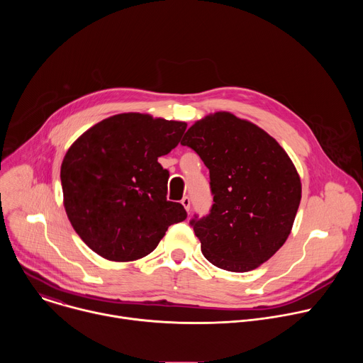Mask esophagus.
Listing matches in <instances>:
<instances>
[{
    "mask_svg": "<svg viewBox=\"0 0 363 363\" xmlns=\"http://www.w3.org/2000/svg\"><path fill=\"white\" fill-rule=\"evenodd\" d=\"M181 203L184 205V208H185L186 211H189V208H191V199H189V196H184V198L181 199Z\"/></svg>",
    "mask_w": 363,
    "mask_h": 363,
    "instance_id": "esophagus-1",
    "label": "esophagus"
}]
</instances>
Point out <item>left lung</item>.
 <instances>
[{
  "label": "left lung",
  "instance_id": "8db88e82",
  "mask_svg": "<svg viewBox=\"0 0 363 363\" xmlns=\"http://www.w3.org/2000/svg\"><path fill=\"white\" fill-rule=\"evenodd\" d=\"M181 145L210 169L214 203L208 216L189 221L203 257L235 273L267 262L286 242L301 198L286 150L263 129L227 112L198 121Z\"/></svg>",
  "mask_w": 363,
  "mask_h": 363
}]
</instances>
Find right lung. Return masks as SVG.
<instances>
[{
    "label": "right lung",
    "mask_w": 363,
    "mask_h": 363,
    "mask_svg": "<svg viewBox=\"0 0 363 363\" xmlns=\"http://www.w3.org/2000/svg\"><path fill=\"white\" fill-rule=\"evenodd\" d=\"M185 129L184 122L122 113L70 146L60 171L65 208L94 252L112 262L138 260L186 218L182 203L168 201L169 172L158 162Z\"/></svg>",
    "instance_id": "1"
}]
</instances>
